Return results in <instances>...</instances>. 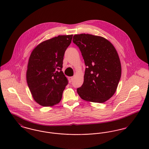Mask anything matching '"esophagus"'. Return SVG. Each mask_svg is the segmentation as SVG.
I'll list each match as a JSON object with an SVG mask.
<instances>
[{
	"label": "esophagus",
	"instance_id": "obj_1",
	"mask_svg": "<svg viewBox=\"0 0 149 149\" xmlns=\"http://www.w3.org/2000/svg\"><path fill=\"white\" fill-rule=\"evenodd\" d=\"M73 77H69V83H71L72 81H73Z\"/></svg>",
	"mask_w": 149,
	"mask_h": 149
}]
</instances>
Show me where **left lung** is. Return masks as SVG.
<instances>
[{
	"mask_svg": "<svg viewBox=\"0 0 149 149\" xmlns=\"http://www.w3.org/2000/svg\"><path fill=\"white\" fill-rule=\"evenodd\" d=\"M73 42L80 49L86 66L84 83L77 89L79 95L88 102H106L116 92L121 77L115 48L106 38L88 34L74 35Z\"/></svg>",
	"mask_w": 149,
	"mask_h": 149,
	"instance_id": "obj_1",
	"label": "left lung"
}]
</instances>
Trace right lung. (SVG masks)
Returning a JSON list of instances; mask_svg holds the SVG:
<instances>
[{"label":"right lung","instance_id":"add662e5","mask_svg":"<svg viewBox=\"0 0 149 149\" xmlns=\"http://www.w3.org/2000/svg\"><path fill=\"white\" fill-rule=\"evenodd\" d=\"M73 35L58 36L40 43L30 56L27 83L34 100L44 107L53 106L61 100L68 83L63 71L65 52Z\"/></svg>","mask_w":149,"mask_h":149}]
</instances>
